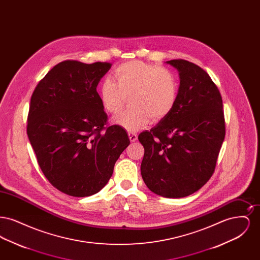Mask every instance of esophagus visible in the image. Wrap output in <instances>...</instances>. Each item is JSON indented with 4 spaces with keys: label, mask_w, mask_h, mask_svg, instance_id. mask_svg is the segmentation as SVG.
<instances>
[{
    "label": "esophagus",
    "mask_w": 260,
    "mask_h": 260,
    "mask_svg": "<svg viewBox=\"0 0 260 260\" xmlns=\"http://www.w3.org/2000/svg\"><path fill=\"white\" fill-rule=\"evenodd\" d=\"M128 137H129V140L132 141V142H135L136 141V139H137V135L135 134V133H132V132H128Z\"/></svg>",
    "instance_id": "34e87169"
}]
</instances>
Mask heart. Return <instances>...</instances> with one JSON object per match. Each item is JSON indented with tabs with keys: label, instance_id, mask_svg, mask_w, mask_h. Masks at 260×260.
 <instances>
[{
	"label": "heart",
	"instance_id": "1",
	"mask_svg": "<svg viewBox=\"0 0 260 260\" xmlns=\"http://www.w3.org/2000/svg\"><path fill=\"white\" fill-rule=\"evenodd\" d=\"M113 79H106L99 94L103 108L111 114L120 111L131 95L132 108L121 112L113 122L137 131L148 123L159 122L173 111L178 98V83L173 72L145 62H125L118 66Z\"/></svg>",
	"mask_w": 260,
	"mask_h": 260
}]
</instances>
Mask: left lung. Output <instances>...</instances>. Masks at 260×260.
Here are the masks:
<instances>
[{"mask_svg":"<svg viewBox=\"0 0 260 260\" xmlns=\"http://www.w3.org/2000/svg\"><path fill=\"white\" fill-rule=\"evenodd\" d=\"M179 72L176 104L166 118L138 136L144 147L141 175L149 189L166 198H182L205 185L215 170L225 137L222 98L200 66L167 61Z\"/></svg>","mask_w":260,"mask_h":260,"instance_id":"left-lung-1","label":"left lung"}]
</instances>
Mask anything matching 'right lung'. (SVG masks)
<instances>
[{
  "mask_svg": "<svg viewBox=\"0 0 260 260\" xmlns=\"http://www.w3.org/2000/svg\"><path fill=\"white\" fill-rule=\"evenodd\" d=\"M111 63L65 60L35 87L27 135L50 184L73 197H87L107 184L115 162L129 144L124 128L107 125L96 87Z\"/></svg>",
  "mask_w": 260,
  "mask_h": 260,
  "instance_id": "obj_1",
  "label": "right lung"
}]
</instances>
